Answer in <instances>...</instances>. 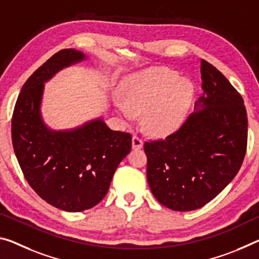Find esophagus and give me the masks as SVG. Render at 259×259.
Segmentation results:
<instances>
[{
    "label": "esophagus",
    "instance_id": "esophagus-1",
    "mask_svg": "<svg viewBox=\"0 0 259 259\" xmlns=\"http://www.w3.org/2000/svg\"><path fill=\"white\" fill-rule=\"evenodd\" d=\"M143 147V139L135 135L133 137V149L134 150H139Z\"/></svg>",
    "mask_w": 259,
    "mask_h": 259
}]
</instances>
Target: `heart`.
I'll use <instances>...</instances> for the list:
<instances>
[{"mask_svg": "<svg viewBox=\"0 0 259 259\" xmlns=\"http://www.w3.org/2000/svg\"><path fill=\"white\" fill-rule=\"evenodd\" d=\"M194 96L190 81L180 80L178 72L149 69L128 78L122 88L124 102L117 108L126 120L134 112H145L144 121L151 133L167 135L179 128Z\"/></svg>", "mask_w": 259, "mask_h": 259, "instance_id": "obj_1", "label": "heart"}]
</instances>
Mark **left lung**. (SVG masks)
Here are the masks:
<instances>
[{
    "label": "left lung",
    "mask_w": 259,
    "mask_h": 259,
    "mask_svg": "<svg viewBox=\"0 0 259 259\" xmlns=\"http://www.w3.org/2000/svg\"><path fill=\"white\" fill-rule=\"evenodd\" d=\"M203 96L195 113L165 139L145 142L147 182L160 204L192 211L218 196L235 178L248 142L241 94L218 69L200 61Z\"/></svg>",
    "instance_id": "left-lung-1"
}]
</instances>
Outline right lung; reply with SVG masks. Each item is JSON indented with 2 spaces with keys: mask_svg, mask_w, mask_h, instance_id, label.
<instances>
[{
  "mask_svg": "<svg viewBox=\"0 0 259 259\" xmlns=\"http://www.w3.org/2000/svg\"><path fill=\"white\" fill-rule=\"evenodd\" d=\"M84 59L81 52L62 49L47 60L24 84L11 121L12 145L27 183L48 204L68 212L96 206L131 150V135L109 129L101 118L67 131L45 125L44 83Z\"/></svg>",
  "mask_w": 259,
  "mask_h": 259,
  "instance_id": "1",
  "label": "right lung"
}]
</instances>
